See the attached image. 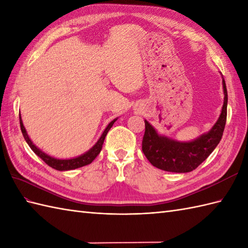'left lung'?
I'll use <instances>...</instances> for the list:
<instances>
[{
  "label": "left lung",
  "instance_id": "left-lung-1",
  "mask_svg": "<svg viewBox=\"0 0 248 248\" xmlns=\"http://www.w3.org/2000/svg\"><path fill=\"white\" fill-rule=\"evenodd\" d=\"M224 103L217 123L206 133L190 141L160 135L154 126L145 120L146 131L142 138V152L149 162L158 169L176 173L194 170L209 156L220 142L227 117V89L222 77Z\"/></svg>",
  "mask_w": 248,
  "mask_h": 248
}]
</instances>
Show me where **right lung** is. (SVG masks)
Masks as SVG:
<instances>
[{"label":"right lung","mask_w":248,"mask_h":248,"mask_svg":"<svg viewBox=\"0 0 248 248\" xmlns=\"http://www.w3.org/2000/svg\"><path fill=\"white\" fill-rule=\"evenodd\" d=\"M117 119H118V117L113 119L112 122L107 125V128L105 129V131L102 132V134L99 137V140L96 141L95 145L92 147L89 151H86L85 153L79 155V156L73 157V158H64V159L56 158V157L50 156V155L46 154L42 150H40V149L36 145H34V143L31 141V140L30 138V136H28L25 126L23 125L21 114H20V125H21L22 134H23V136H24L26 142L28 143V146L31 147V150L34 153H36L45 164H47L49 167H51V168H54V169L58 170V171H67V170H74V169L80 168V167L86 166V165H89V164L93 162V160L96 158L97 155L99 154L100 151H101L103 141H105V138L108 134V132L110 131V129L112 128V125L114 124V123L116 122Z\"/></svg>","instance_id":"obj_1"}]
</instances>
